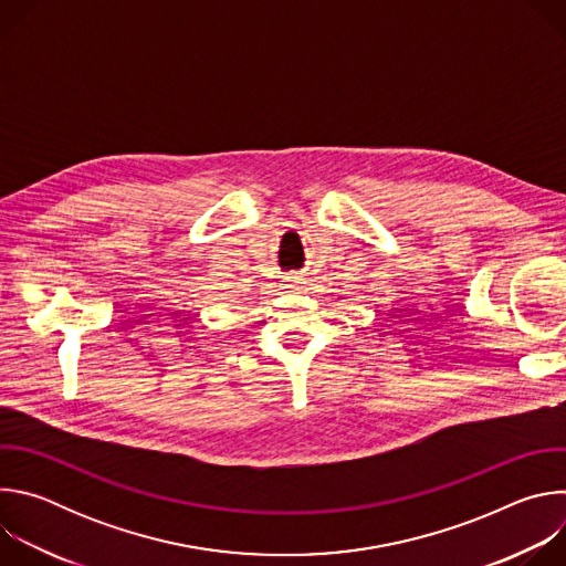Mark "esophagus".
I'll return each instance as SVG.
<instances>
[{
	"label": "esophagus",
	"mask_w": 566,
	"mask_h": 566,
	"mask_svg": "<svg viewBox=\"0 0 566 566\" xmlns=\"http://www.w3.org/2000/svg\"><path fill=\"white\" fill-rule=\"evenodd\" d=\"M286 284H289L291 289H295V286H297V284H302V282H300V277H297V275H289V277H286Z\"/></svg>",
	"instance_id": "1"
}]
</instances>
